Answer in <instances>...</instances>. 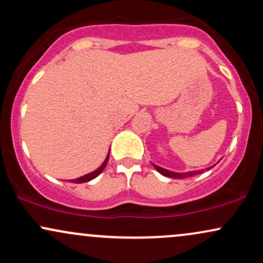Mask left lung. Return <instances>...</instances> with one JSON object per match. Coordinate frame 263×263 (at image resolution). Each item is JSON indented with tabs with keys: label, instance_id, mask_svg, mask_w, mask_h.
Wrapping results in <instances>:
<instances>
[{
	"label": "left lung",
	"instance_id": "1",
	"mask_svg": "<svg viewBox=\"0 0 263 263\" xmlns=\"http://www.w3.org/2000/svg\"><path fill=\"white\" fill-rule=\"evenodd\" d=\"M153 167H155L156 170L159 172V173L163 174V176H165V177H170V178H185V177L197 176V174L201 173V171L188 172V173H174V172L167 171V170H164V168H162V167H158V165H156V164H153Z\"/></svg>",
	"mask_w": 263,
	"mask_h": 263
}]
</instances>
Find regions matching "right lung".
Listing matches in <instances>:
<instances>
[{
	"label": "right lung",
	"instance_id": "add662e5",
	"mask_svg": "<svg viewBox=\"0 0 263 263\" xmlns=\"http://www.w3.org/2000/svg\"><path fill=\"white\" fill-rule=\"evenodd\" d=\"M108 156H110V153H108L107 155V157H106V159H105V162L102 163L101 164V167L100 168H98V170L96 171H93V172H91V173H89V174H86V176H84V177H80V178H78V179H74V180H70V182H74V183H86V182H89V180H91V179H93V178H96L99 176V174L101 173L102 171H104V168L106 167V164H107V161H108Z\"/></svg>",
	"mask_w": 263,
	"mask_h": 263
}]
</instances>
